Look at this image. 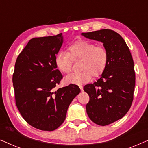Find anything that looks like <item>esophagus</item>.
<instances>
[{"label":"esophagus","mask_w":148,"mask_h":148,"mask_svg":"<svg viewBox=\"0 0 148 148\" xmlns=\"http://www.w3.org/2000/svg\"><path fill=\"white\" fill-rule=\"evenodd\" d=\"M79 88L82 91H83V90H84V88H83V86H79Z\"/></svg>","instance_id":"34e87169"}]
</instances>
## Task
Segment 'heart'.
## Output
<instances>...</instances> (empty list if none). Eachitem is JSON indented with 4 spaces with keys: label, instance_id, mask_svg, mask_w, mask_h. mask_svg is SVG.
I'll use <instances>...</instances> for the list:
<instances>
[{
    "label": "heart",
    "instance_id": "1",
    "mask_svg": "<svg viewBox=\"0 0 148 148\" xmlns=\"http://www.w3.org/2000/svg\"><path fill=\"white\" fill-rule=\"evenodd\" d=\"M108 58V52L104 47L87 40H78L69 46L67 52H58L54 62L60 72L68 74L71 71L73 60H80L79 70L81 71L66 77L64 82L82 85L88 82L92 76L98 77L104 72Z\"/></svg>",
    "mask_w": 148,
    "mask_h": 148
}]
</instances>
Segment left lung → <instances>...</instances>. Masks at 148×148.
<instances>
[{
  "label": "left lung",
  "instance_id": "1",
  "mask_svg": "<svg viewBox=\"0 0 148 148\" xmlns=\"http://www.w3.org/2000/svg\"><path fill=\"white\" fill-rule=\"evenodd\" d=\"M82 35L102 42L108 52V62L100 78L84 88L90 96L86 105L89 118L106 126L123 118L131 108L135 84L134 62L126 42L116 32L104 29Z\"/></svg>",
  "mask_w": 148,
  "mask_h": 148
}]
</instances>
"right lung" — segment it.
Returning a JSON list of instances; mask_svg holds the SVG:
<instances>
[{"mask_svg": "<svg viewBox=\"0 0 148 148\" xmlns=\"http://www.w3.org/2000/svg\"><path fill=\"white\" fill-rule=\"evenodd\" d=\"M62 42V33L32 38L16 60L13 75L16 106L26 122L40 130L59 127L81 91L75 84L56 88L62 75L54 58Z\"/></svg>", "mask_w": 148, "mask_h": 148, "instance_id": "1", "label": "right lung"}]
</instances>
